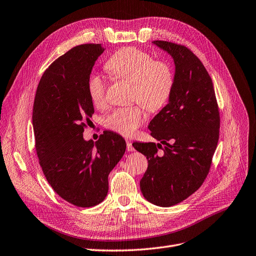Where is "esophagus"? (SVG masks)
Returning <instances> with one entry per match:
<instances>
[{
  "instance_id": "1",
  "label": "esophagus",
  "mask_w": 256,
  "mask_h": 256,
  "mask_svg": "<svg viewBox=\"0 0 256 256\" xmlns=\"http://www.w3.org/2000/svg\"><path fill=\"white\" fill-rule=\"evenodd\" d=\"M126 145H127V151L131 152V151H134L136 150L134 145H132V142L129 140H126Z\"/></svg>"
}]
</instances>
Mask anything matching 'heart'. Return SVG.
<instances>
[{"mask_svg":"<svg viewBox=\"0 0 256 256\" xmlns=\"http://www.w3.org/2000/svg\"><path fill=\"white\" fill-rule=\"evenodd\" d=\"M105 67L116 78L130 82L131 100L138 102L149 111H158L165 106L174 86L171 66L164 60H156L138 48L127 47L116 51L108 58ZM106 87L103 76L94 74L89 76L87 89L96 107L106 105ZM142 106L134 104L114 109L105 118L106 127L124 136L134 134L147 118Z\"/></svg>","mask_w":256,"mask_h":256,"instance_id":"1","label":"heart"}]
</instances>
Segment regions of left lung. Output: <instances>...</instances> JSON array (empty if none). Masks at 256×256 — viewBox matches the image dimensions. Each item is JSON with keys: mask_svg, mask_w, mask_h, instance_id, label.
<instances>
[{"mask_svg": "<svg viewBox=\"0 0 256 256\" xmlns=\"http://www.w3.org/2000/svg\"><path fill=\"white\" fill-rule=\"evenodd\" d=\"M152 43L174 60V86L168 104L148 126L160 144L136 142L134 147L148 160L140 182L142 196L156 206L170 207L189 198L206 180L220 136V111L212 80L200 58L186 46Z\"/></svg>", "mask_w": 256, "mask_h": 256, "instance_id": "1", "label": "left lung"}]
</instances>
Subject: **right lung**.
<instances>
[{
    "label": "right lung",
    "instance_id": "add662e5",
    "mask_svg": "<svg viewBox=\"0 0 256 256\" xmlns=\"http://www.w3.org/2000/svg\"><path fill=\"white\" fill-rule=\"evenodd\" d=\"M100 44L74 47L56 58L40 78L32 125L40 165L49 185L78 207H92L108 193V176L122 158L126 142L104 131L94 142L83 138L94 108L87 83Z\"/></svg>",
    "mask_w": 256,
    "mask_h": 256
}]
</instances>
